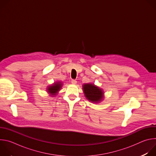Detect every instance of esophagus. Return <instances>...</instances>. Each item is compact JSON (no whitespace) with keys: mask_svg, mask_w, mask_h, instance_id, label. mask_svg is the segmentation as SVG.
Returning <instances> with one entry per match:
<instances>
[{"mask_svg":"<svg viewBox=\"0 0 156 156\" xmlns=\"http://www.w3.org/2000/svg\"><path fill=\"white\" fill-rule=\"evenodd\" d=\"M76 80H72V83L73 84H76Z\"/></svg>","mask_w":156,"mask_h":156,"instance_id":"obj_1","label":"esophagus"}]
</instances>
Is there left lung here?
<instances>
[{"label": "left lung", "mask_w": 156, "mask_h": 156, "mask_svg": "<svg viewBox=\"0 0 156 156\" xmlns=\"http://www.w3.org/2000/svg\"><path fill=\"white\" fill-rule=\"evenodd\" d=\"M83 91L85 98L91 102L98 104L104 99V92L102 89L93 83L83 84Z\"/></svg>", "instance_id": "obj_1"}]
</instances>
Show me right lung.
<instances>
[{
  "label": "right lung",
  "instance_id": "right-lung-1",
  "mask_svg": "<svg viewBox=\"0 0 156 156\" xmlns=\"http://www.w3.org/2000/svg\"><path fill=\"white\" fill-rule=\"evenodd\" d=\"M63 83L62 81H56L53 84L48 86L46 89V91L51 97H54L57 95L58 91L62 89Z\"/></svg>",
  "mask_w": 156,
  "mask_h": 156
}]
</instances>
